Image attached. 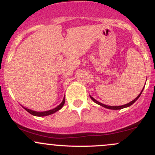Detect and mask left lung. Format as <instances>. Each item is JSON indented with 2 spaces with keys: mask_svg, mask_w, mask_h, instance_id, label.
I'll list each match as a JSON object with an SVG mask.
<instances>
[{
  "mask_svg": "<svg viewBox=\"0 0 155 155\" xmlns=\"http://www.w3.org/2000/svg\"><path fill=\"white\" fill-rule=\"evenodd\" d=\"M143 89H144V88H143ZM143 90H142L141 93H140V94H139L138 96H137V97H136L135 99L134 100V101H131V102L128 103V104H125V105H122V106H116V107H111V106H107V105H105V104H101V103L98 102L97 101H96V100H95L94 98V97H92L91 96H90V97L91 98V100H92V101H94V103H96V104H99V105L102 106V107H104L107 108V109H114V110H117V109H123V108H126V107H130V106H131V105H132V104H134V103H135L136 101H137V100H138V98L140 97V95H141V94H142V92H143Z\"/></svg>",
  "mask_w": 155,
  "mask_h": 155,
  "instance_id": "left-lung-1",
  "label": "left lung"
}]
</instances>
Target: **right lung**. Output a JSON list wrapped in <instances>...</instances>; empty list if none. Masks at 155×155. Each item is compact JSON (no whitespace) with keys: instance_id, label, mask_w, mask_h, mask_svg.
Listing matches in <instances>:
<instances>
[{"instance_id":"obj_1","label":"right lung","mask_w":155,"mask_h":155,"mask_svg":"<svg viewBox=\"0 0 155 155\" xmlns=\"http://www.w3.org/2000/svg\"><path fill=\"white\" fill-rule=\"evenodd\" d=\"M64 103H65V97H64L63 101L61 103L60 105H58L57 107L54 108V109H51V110L45 111V112H36V111H34V110H31V109H27V108H25L24 107H22L24 108V109H25L27 112H28L30 114H31V115H35V116H40H40H46V115H51V114L54 113V112H58V110H60V109H61L62 107H63Z\"/></svg>"}]
</instances>
